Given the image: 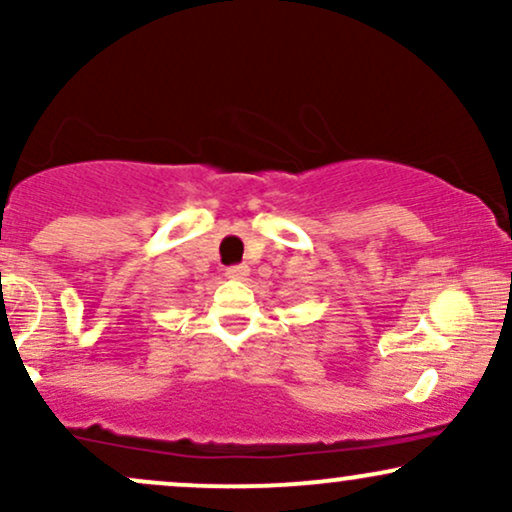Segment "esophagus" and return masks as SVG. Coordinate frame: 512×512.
<instances>
[{
	"label": "esophagus",
	"mask_w": 512,
	"mask_h": 512,
	"mask_svg": "<svg viewBox=\"0 0 512 512\" xmlns=\"http://www.w3.org/2000/svg\"><path fill=\"white\" fill-rule=\"evenodd\" d=\"M226 276L233 281H245L250 276V267L248 264H236V267H228Z\"/></svg>",
	"instance_id": "34e87169"
}]
</instances>
